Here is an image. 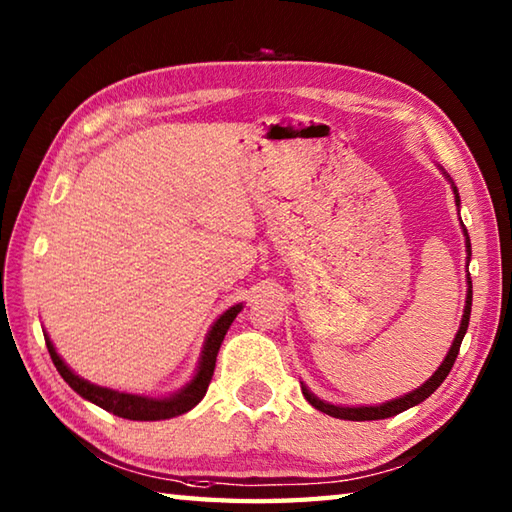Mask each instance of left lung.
<instances>
[{
	"label": "left lung",
	"mask_w": 512,
	"mask_h": 512,
	"mask_svg": "<svg viewBox=\"0 0 512 512\" xmlns=\"http://www.w3.org/2000/svg\"><path fill=\"white\" fill-rule=\"evenodd\" d=\"M453 191H455V202L460 204L458 189L453 187ZM464 233H466V228H464ZM466 248H469V255H471L469 237H466ZM469 259H471V257H469ZM471 301H473V286H471V277H469V295H466V306H464V317H462V323H460V330H458V334H455V341H453V345H451V350H449L447 358H444V361H442V365L438 367V372L433 374L420 389L411 391V394L402 396V398L385 402V405H378V407H336V405H330V402L319 400L317 396H312L306 387H301L303 396H306V400L310 402V405H312L314 409L328 413V416H332V418L356 420V422H361V420H383V418H391V416H396V413L405 411V409H409V407H413V405H420L422 400H427V398L433 394V391H436V389L442 385V380L449 376L451 367H453V363H455V358H458V354H460L462 339H464L466 330H469Z\"/></svg>",
	"instance_id": "left-lung-1"
}]
</instances>
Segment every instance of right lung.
Segmentation results:
<instances>
[{"label": "right lung", "mask_w": 512, "mask_h": 512, "mask_svg": "<svg viewBox=\"0 0 512 512\" xmlns=\"http://www.w3.org/2000/svg\"><path fill=\"white\" fill-rule=\"evenodd\" d=\"M242 310V306H233L231 310H226L220 319L215 321L211 328L209 336H206V345L202 352V361L200 369L191 383L184 387L178 394H173L169 398H145V396H134V394H123V391H114V389H105L99 385H92L88 380H83L76 376L72 369L61 361V356L54 352V345L50 339H46L48 352L57 372L63 376L65 383H68L76 394L83 396L85 400L94 402V405L103 407L105 411L114 413L118 418H127V420H167L173 416H180V413H187L193 409L198 402L204 398L206 389H209V383L213 378V369H215V358L217 352H220V345L226 336V330L231 328V323L235 321L237 312Z\"/></svg>", "instance_id": "obj_1"}]
</instances>
